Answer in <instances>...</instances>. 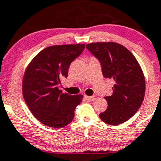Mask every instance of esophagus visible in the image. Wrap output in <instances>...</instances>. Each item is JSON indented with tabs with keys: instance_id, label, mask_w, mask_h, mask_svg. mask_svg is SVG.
I'll use <instances>...</instances> for the list:
<instances>
[{
	"instance_id": "34e87169",
	"label": "esophagus",
	"mask_w": 161,
	"mask_h": 161,
	"mask_svg": "<svg viewBox=\"0 0 161 161\" xmlns=\"http://www.w3.org/2000/svg\"><path fill=\"white\" fill-rule=\"evenodd\" d=\"M85 98L86 100H87L88 102H91V101H94V100L95 99V96H85L84 97Z\"/></svg>"
}]
</instances>
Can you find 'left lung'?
Instances as JSON below:
<instances>
[{
	"instance_id": "8db88e82",
	"label": "left lung",
	"mask_w": 161,
	"mask_h": 161,
	"mask_svg": "<svg viewBox=\"0 0 161 161\" xmlns=\"http://www.w3.org/2000/svg\"><path fill=\"white\" fill-rule=\"evenodd\" d=\"M86 47L99 61L103 77L114 80L113 95L104 97L108 108L99 117L108 125H120L134 116L144 99L142 70L132 53L121 44L98 42Z\"/></svg>"
}]
</instances>
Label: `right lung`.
<instances>
[{"mask_svg":"<svg viewBox=\"0 0 161 161\" xmlns=\"http://www.w3.org/2000/svg\"><path fill=\"white\" fill-rule=\"evenodd\" d=\"M84 44L47 47L34 57L25 72L23 94L33 115L44 125L59 128L70 123L81 95H71L59 90L71 63L83 52Z\"/></svg>","mask_w":161,"mask_h":161,"instance_id":"add662e5","label":"right lung"}]
</instances>
